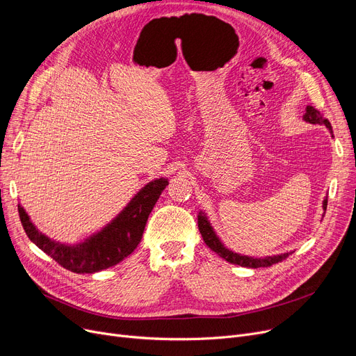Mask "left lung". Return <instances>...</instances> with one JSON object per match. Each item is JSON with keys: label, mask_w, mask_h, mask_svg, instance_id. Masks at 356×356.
<instances>
[{"label": "left lung", "mask_w": 356, "mask_h": 356, "mask_svg": "<svg viewBox=\"0 0 356 356\" xmlns=\"http://www.w3.org/2000/svg\"><path fill=\"white\" fill-rule=\"evenodd\" d=\"M307 122L310 124H321V125H326V128H329V131L332 133V125L329 122L327 118L323 117L322 112L319 109H316L314 106H307L306 108V114L303 117ZM327 207V200H325L323 203V208L326 211ZM197 225H199V231L202 234V238L204 241V244H207L213 252H216L219 257H222L225 261L231 264H236L241 267H248V268H259V267H270L273 264L280 263V261L286 259L290 254H282V255H274V257H267V258H252V257H247V255H239L235 254L229 250H227L225 247L222 245V242L219 241V238L215 235L211 223L208 222L207 216H204L202 212L197 216Z\"/></svg>", "instance_id": "obj_1"}]
</instances>
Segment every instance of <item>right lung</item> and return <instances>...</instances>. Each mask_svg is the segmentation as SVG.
Returning <instances> with one entry per match:
<instances>
[{
	"instance_id": "add662e5",
	"label": "right lung",
	"mask_w": 356,
	"mask_h": 356,
	"mask_svg": "<svg viewBox=\"0 0 356 356\" xmlns=\"http://www.w3.org/2000/svg\"><path fill=\"white\" fill-rule=\"evenodd\" d=\"M165 186L167 179L148 183L106 228L74 247L59 244L40 234L22 207H18V215L30 241L56 263L72 273L90 274L117 266L137 248L148 215L152 213Z\"/></svg>"
}]
</instances>
